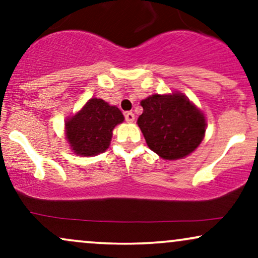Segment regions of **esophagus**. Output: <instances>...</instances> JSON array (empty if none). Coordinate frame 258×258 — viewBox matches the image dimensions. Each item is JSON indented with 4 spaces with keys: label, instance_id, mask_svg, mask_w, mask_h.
I'll return each instance as SVG.
<instances>
[{
    "label": "esophagus",
    "instance_id": "esophagus-1",
    "mask_svg": "<svg viewBox=\"0 0 258 258\" xmlns=\"http://www.w3.org/2000/svg\"><path fill=\"white\" fill-rule=\"evenodd\" d=\"M125 119H126L127 122L131 123V122H133V121H135L136 116H135V114H133L132 111H127L125 114Z\"/></svg>",
    "mask_w": 258,
    "mask_h": 258
}]
</instances>
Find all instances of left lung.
I'll use <instances>...</instances> for the list:
<instances>
[{
  "label": "left lung",
  "mask_w": 258,
  "mask_h": 258,
  "mask_svg": "<svg viewBox=\"0 0 258 258\" xmlns=\"http://www.w3.org/2000/svg\"><path fill=\"white\" fill-rule=\"evenodd\" d=\"M138 126L148 147L165 160L183 159L193 153L206 131L203 111L184 94H153L141 102Z\"/></svg>",
  "instance_id": "1"
}]
</instances>
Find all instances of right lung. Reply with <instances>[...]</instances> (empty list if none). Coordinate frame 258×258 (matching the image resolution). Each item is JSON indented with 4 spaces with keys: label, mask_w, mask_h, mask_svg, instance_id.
Returning <instances> with one entry per match:
<instances>
[{
    "label": "right lung",
    "mask_w": 258,
    "mask_h": 258,
    "mask_svg": "<svg viewBox=\"0 0 258 258\" xmlns=\"http://www.w3.org/2000/svg\"><path fill=\"white\" fill-rule=\"evenodd\" d=\"M123 119L117 106L91 98L81 110L65 121V133L73 152L81 156L105 152L110 146L112 130Z\"/></svg>",
    "instance_id": "obj_1"
}]
</instances>
